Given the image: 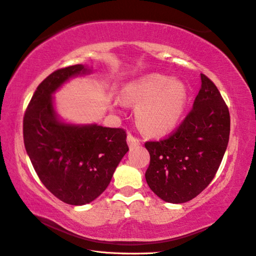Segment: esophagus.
Returning a JSON list of instances; mask_svg holds the SVG:
<instances>
[{"mask_svg":"<svg viewBox=\"0 0 256 256\" xmlns=\"http://www.w3.org/2000/svg\"><path fill=\"white\" fill-rule=\"evenodd\" d=\"M127 142H128L130 148H134V147H137V146L140 144V140L138 138H136L134 134H128V136H127Z\"/></svg>","mask_w":256,"mask_h":256,"instance_id":"obj_1","label":"esophagus"}]
</instances>
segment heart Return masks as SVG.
Wrapping results in <instances>:
<instances>
[{
  "label": "heart",
  "mask_w": 256,
  "mask_h": 256,
  "mask_svg": "<svg viewBox=\"0 0 256 256\" xmlns=\"http://www.w3.org/2000/svg\"><path fill=\"white\" fill-rule=\"evenodd\" d=\"M124 102L138 105L136 117L144 132L164 134L176 127L184 114L186 90L181 82L148 74L127 82L122 90Z\"/></svg>",
  "instance_id": "obj_1"
}]
</instances>
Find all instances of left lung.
<instances>
[{"label":"left lung","instance_id":"left-lung-1","mask_svg":"<svg viewBox=\"0 0 256 256\" xmlns=\"http://www.w3.org/2000/svg\"><path fill=\"white\" fill-rule=\"evenodd\" d=\"M194 108L168 138L147 142L149 188L170 203L190 201L214 178L230 137V112L210 78L201 74Z\"/></svg>","mask_w":256,"mask_h":256}]
</instances>
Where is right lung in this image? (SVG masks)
Wrapping results in <instances>:
<instances>
[{
  "label": "right lung",
  "mask_w": 256,
  "mask_h": 256,
  "mask_svg": "<svg viewBox=\"0 0 256 256\" xmlns=\"http://www.w3.org/2000/svg\"><path fill=\"white\" fill-rule=\"evenodd\" d=\"M90 72L78 64L52 72L36 88L23 119L25 149L40 180L72 206L100 196L129 150L122 128L70 124L57 117L53 92L70 78Z\"/></svg>",
  "instance_id": "right-lung-1"
}]
</instances>
